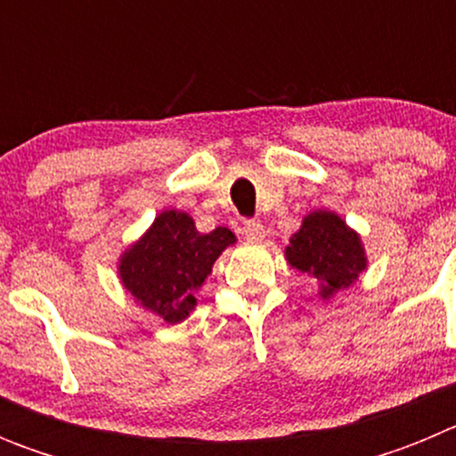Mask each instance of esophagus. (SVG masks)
Here are the masks:
<instances>
[{"label":"esophagus","instance_id":"esophagus-1","mask_svg":"<svg viewBox=\"0 0 456 456\" xmlns=\"http://www.w3.org/2000/svg\"><path fill=\"white\" fill-rule=\"evenodd\" d=\"M241 235L251 241H260L265 237V225L256 219L244 221V225H241Z\"/></svg>","mask_w":456,"mask_h":456}]
</instances>
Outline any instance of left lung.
I'll use <instances>...</instances> for the list:
<instances>
[{"mask_svg": "<svg viewBox=\"0 0 456 456\" xmlns=\"http://www.w3.org/2000/svg\"><path fill=\"white\" fill-rule=\"evenodd\" d=\"M285 257L294 269L320 283L322 297L349 288L368 267L361 237L333 212H310L292 235Z\"/></svg>", "mask_w": 456, "mask_h": 456, "instance_id": "left-lung-1", "label": "left lung"}]
</instances>
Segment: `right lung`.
Returning a JSON list of instances; mask_svg holds the SVG:
<instances>
[{
  "instance_id": "add662e5",
  "label": "right lung",
  "mask_w": 456,
  "mask_h": 456,
  "mask_svg": "<svg viewBox=\"0 0 456 456\" xmlns=\"http://www.w3.org/2000/svg\"><path fill=\"white\" fill-rule=\"evenodd\" d=\"M231 244H235V235L228 228L203 235L187 212L167 209L151 231L123 253L120 281L143 308L168 324H178L196 305L193 292Z\"/></svg>"
}]
</instances>
